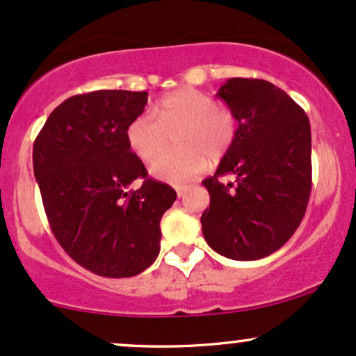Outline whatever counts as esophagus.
I'll use <instances>...</instances> for the list:
<instances>
[{
    "label": "esophagus",
    "mask_w": 356,
    "mask_h": 356,
    "mask_svg": "<svg viewBox=\"0 0 356 356\" xmlns=\"http://www.w3.org/2000/svg\"><path fill=\"white\" fill-rule=\"evenodd\" d=\"M188 190H190V186H188V185H179V186H177V195H178V198H183V196H185V193H186Z\"/></svg>",
    "instance_id": "34e87169"
}]
</instances>
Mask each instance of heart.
I'll return each instance as SVG.
<instances>
[{
  "label": "heart",
  "mask_w": 356,
  "mask_h": 356,
  "mask_svg": "<svg viewBox=\"0 0 356 356\" xmlns=\"http://www.w3.org/2000/svg\"><path fill=\"white\" fill-rule=\"evenodd\" d=\"M152 113L129 121L127 140L131 152L149 165L169 149L177 137L179 152L152 166L154 178L168 183H186L207 168L208 160L220 161L233 148L238 120L229 108L195 88H179L163 96Z\"/></svg>",
  "instance_id": "b5f03b06"
}]
</instances>
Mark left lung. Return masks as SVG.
I'll use <instances>...</instances> for the list:
<instances>
[{"label": "left lung", "instance_id": "left-lung-1", "mask_svg": "<svg viewBox=\"0 0 356 356\" xmlns=\"http://www.w3.org/2000/svg\"><path fill=\"white\" fill-rule=\"evenodd\" d=\"M218 98L238 120L233 148L203 179L210 210L202 215L207 243L238 261L277 252L302 223L312 191V131L307 113L273 83L229 78ZM233 174L236 181L220 177Z\"/></svg>", "mask_w": 356, "mask_h": 356}]
</instances>
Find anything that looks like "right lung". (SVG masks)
Instances as JSON below:
<instances>
[{
    "label": "right lung",
    "mask_w": 356,
    "mask_h": 356,
    "mask_svg": "<svg viewBox=\"0 0 356 356\" xmlns=\"http://www.w3.org/2000/svg\"><path fill=\"white\" fill-rule=\"evenodd\" d=\"M148 93L99 90L65 99L33 145V170L58 243L99 277H135L160 253L163 213L177 191L148 178L129 149V121ZM144 179L138 191L129 188Z\"/></svg>",
    "instance_id": "add662e5"
}]
</instances>
